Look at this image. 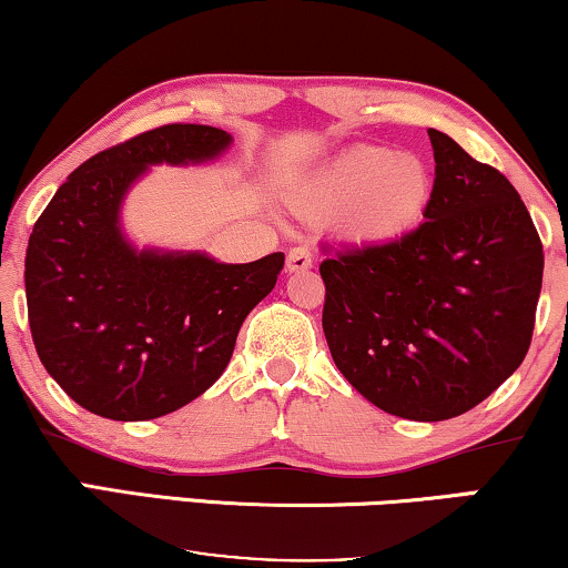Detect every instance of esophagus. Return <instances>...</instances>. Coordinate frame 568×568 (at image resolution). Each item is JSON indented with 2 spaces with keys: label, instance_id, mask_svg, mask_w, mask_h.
Segmentation results:
<instances>
[{
  "label": "esophagus",
  "instance_id": "esophagus-1",
  "mask_svg": "<svg viewBox=\"0 0 568 568\" xmlns=\"http://www.w3.org/2000/svg\"><path fill=\"white\" fill-rule=\"evenodd\" d=\"M311 267H314V260H311L308 250L295 246V250L287 252V273H306Z\"/></svg>",
  "mask_w": 568,
  "mask_h": 568
}]
</instances>
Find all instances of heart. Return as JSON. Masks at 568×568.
<instances>
[{"label": "heart", "mask_w": 568, "mask_h": 568, "mask_svg": "<svg viewBox=\"0 0 568 568\" xmlns=\"http://www.w3.org/2000/svg\"><path fill=\"white\" fill-rule=\"evenodd\" d=\"M433 193L435 174L419 154L363 143L316 172L295 205L314 219H339L349 236L386 242L417 226Z\"/></svg>", "instance_id": "b5f03b06"}]
</instances>
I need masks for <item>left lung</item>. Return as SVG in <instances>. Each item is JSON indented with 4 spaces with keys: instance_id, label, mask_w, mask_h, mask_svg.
Masks as SVG:
<instances>
[{
    "instance_id": "1",
    "label": "left lung",
    "mask_w": 568,
    "mask_h": 568,
    "mask_svg": "<svg viewBox=\"0 0 568 568\" xmlns=\"http://www.w3.org/2000/svg\"><path fill=\"white\" fill-rule=\"evenodd\" d=\"M435 193L425 223L324 260V337L357 394L394 417L474 409L525 361L542 244L505 174L429 128Z\"/></svg>"
}]
</instances>
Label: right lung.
I'll list each match as a JSON object with an SVG mask.
<instances>
[{
	"mask_svg": "<svg viewBox=\"0 0 568 568\" xmlns=\"http://www.w3.org/2000/svg\"><path fill=\"white\" fill-rule=\"evenodd\" d=\"M213 125L172 123L69 174L28 242L26 295L48 375L87 412L143 422L178 412L226 371L244 318L285 254L229 265L203 250L139 246L123 205L151 166H201L231 149Z\"/></svg>",
	"mask_w": 568,
	"mask_h": 568,
	"instance_id": "right-lung-1",
	"label": "right lung"
}]
</instances>
